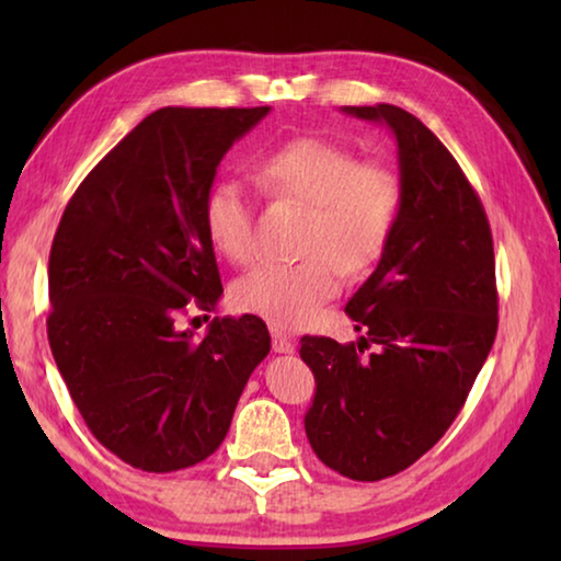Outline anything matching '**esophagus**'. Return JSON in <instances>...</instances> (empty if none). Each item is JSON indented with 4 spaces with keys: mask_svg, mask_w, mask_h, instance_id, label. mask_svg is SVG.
<instances>
[{
    "mask_svg": "<svg viewBox=\"0 0 561 561\" xmlns=\"http://www.w3.org/2000/svg\"><path fill=\"white\" fill-rule=\"evenodd\" d=\"M272 348L277 351V354H291L294 341L289 339L287 331H282L279 327H272Z\"/></svg>",
    "mask_w": 561,
    "mask_h": 561,
    "instance_id": "34e87169",
    "label": "esophagus"
}]
</instances>
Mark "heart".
Listing matches in <instances>:
<instances>
[{"label":"heart","instance_id":"1","mask_svg":"<svg viewBox=\"0 0 561 561\" xmlns=\"http://www.w3.org/2000/svg\"><path fill=\"white\" fill-rule=\"evenodd\" d=\"M257 180L272 201L307 205L297 262H264L232 287L242 311L277 327H301L344 284V270L360 272L381 257L401 213V175L381 158L356 160L344 144L299 136L257 160ZM207 240L230 262L257 254L252 205L234 180L207 190Z\"/></svg>","mask_w":561,"mask_h":561}]
</instances>
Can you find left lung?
<instances>
[{
  "label": "left lung",
  "mask_w": 561,
  "mask_h": 561,
  "mask_svg": "<svg viewBox=\"0 0 561 561\" xmlns=\"http://www.w3.org/2000/svg\"><path fill=\"white\" fill-rule=\"evenodd\" d=\"M344 113L393 130L403 201L381 262L346 304L364 336L299 341L317 378L304 428L331 470L376 482L411 468L465 405L497 334L495 250L485 207L433 130L391 103Z\"/></svg>",
  "instance_id": "8db88e82"
}]
</instances>
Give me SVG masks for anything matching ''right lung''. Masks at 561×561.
I'll use <instances>...</instances> for the list:
<instances>
[{
    "label": "right lung",
    "instance_id": "right-lung-1",
    "mask_svg": "<svg viewBox=\"0 0 561 561\" xmlns=\"http://www.w3.org/2000/svg\"><path fill=\"white\" fill-rule=\"evenodd\" d=\"M267 113H150L83 178L56 227L54 360L93 438L138 470L193 468L220 448L247 378L272 348L252 314L215 317L203 339L178 327L220 299L203 205L222 156Z\"/></svg>",
    "mask_w": 561,
    "mask_h": 561
}]
</instances>
